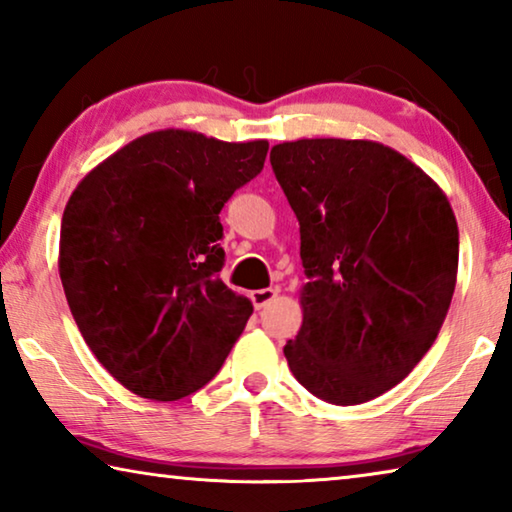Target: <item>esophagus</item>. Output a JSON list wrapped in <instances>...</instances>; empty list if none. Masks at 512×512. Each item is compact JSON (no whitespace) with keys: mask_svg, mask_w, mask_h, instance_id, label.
Instances as JSON below:
<instances>
[{"mask_svg":"<svg viewBox=\"0 0 512 512\" xmlns=\"http://www.w3.org/2000/svg\"><path fill=\"white\" fill-rule=\"evenodd\" d=\"M275 296H277V289H271V287L250 291V300H253L255 309H262L266 305H271V302L275 300Z\"/></svg>","mask_w":512,"mask_h":512,"instance_id":"obj_1","label":"esophagus"}]
</instances>
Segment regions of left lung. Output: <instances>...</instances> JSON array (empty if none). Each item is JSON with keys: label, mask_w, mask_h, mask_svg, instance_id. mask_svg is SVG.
I'll return each mask as SVG.
<instances>
[{"label": "left lung", "mask_w": 512, "mask_h": 512, "mask_svg": "<svg viewBox=\"0 0 512 512\" xmlns=\"http://www.w3.org/2000/svg\"><path fill=\"white\" fill-rule=\"evenodd\" d=\"M271 167L298 216L307 275L284 357L320 400H375L443 327L458 271L452 205L411 160L368 140L284 142Z\"/></svg>", "instance_id": "left-lung-1"}]
</instances>
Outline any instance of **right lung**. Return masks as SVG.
Listing matches in <instances>:
<instances>
[{
  "instance_id": "right-lung-1",
  "label": "right lung",
  "mask_w": 512,
  "mask_h": 512,
  "mask_svg": "<svg viewBox=\"0 0 512 512\" xmlns=\"http://www.w3.org/2000/svg\"><path fill=\"white\" fill-rule=\"evenodd\" d=\"M266 153V140L169 128L126 144L69 196L58 257L67 305L94 357L135 395L196 393L244 332L253 305L219 277V214Z\"/></svg>"
}]
</instances>
